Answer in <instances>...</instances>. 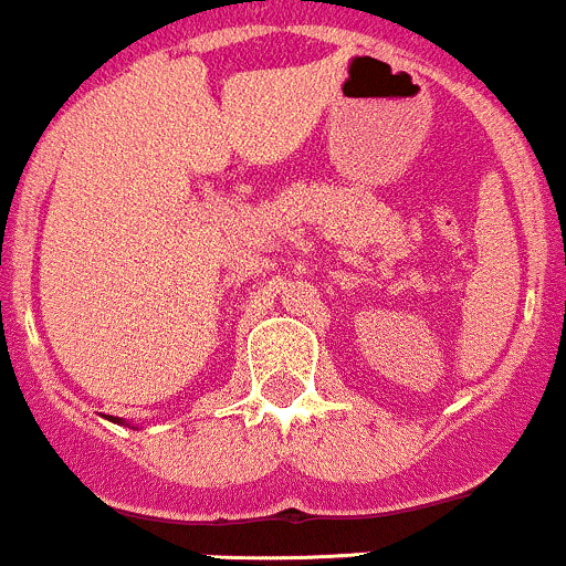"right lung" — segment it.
Instances as JSON below:
<instances>
[{
	"mask_svg": "<svg viewBox=\"0 0 566 566\" xmlns=\"http://www.w3.org/2000/svg\"><path fill=\"white\" fill-rule=\"evenodd\" d=\"M109 421H115V423H126V421H123V418H112V416H109ZM132 429H134V427H132Z\"/></svg>",
	"mask_w": 566,
	"mask_h": 566,
	"instance_id": "right-lung-1",
	"label": "right lung"
}]
</instances>
